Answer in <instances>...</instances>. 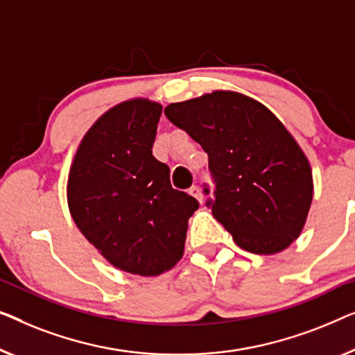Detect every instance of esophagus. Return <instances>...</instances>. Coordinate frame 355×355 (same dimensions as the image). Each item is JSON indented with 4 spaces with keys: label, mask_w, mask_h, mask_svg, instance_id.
Returning a JSON list of instances; mask_svg holds the SVG:
<instances>
[{
    "label": "esophagus",
    "mask_w": 355,
    "mask_h": 355,
    "mask_svg": "<svg viewBox=\"0 0 355 355\" xmlns=\"http://www.w3.org/2000/svg\"><path fill=\"white\" fill-rule=\"evenodd\" d=\"M189 194H191V196L196 198L199 202H202V194H201V189H199L198 184H193V187L189 188Z\"/></svg>",
    "instance_id": "34e87169"
}]
</instances>
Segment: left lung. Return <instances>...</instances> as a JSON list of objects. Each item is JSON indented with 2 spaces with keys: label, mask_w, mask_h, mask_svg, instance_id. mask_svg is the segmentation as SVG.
<instances>
[{
  "label": "left lung",
  "mask_w": 355,
  "mask_h": 355,
  "mask_svg": "<svg viewBox=\"0 0 355 355\" xmlns=\"http://www.w3.org/2000/svg\"><path fill=\"white\" fill-rule=\"evenodd\" d=\"M164 112L207 153L216 189L206 206L234 243L254 254L288 248L306 223L313 187L306 154L283 123L233 92L173 103ZM202 193H211L207 184Z\"/></svg>",
  "instance_id": "obj_1"
}]
</instances>
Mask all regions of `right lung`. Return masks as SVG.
<instances>
[{
	"mask_svg": "<svg viewBox=\"0 0 355 355\" xmlns=\"http://www.w3.org/2000/svg\"><path fill=\"white\" fill-rule=\"evenodd\" d=\"M161 104L132 99L88 130L69 173L67 201L80 232L114 267L161 275L183 256L188 218L199 207L173 189L153 156Z\"/></svg>",
	"mask_w": 355,
	"mask_h": 355,
	"instance_id": "1",
	"label": "right lung"
}]
</instances>
